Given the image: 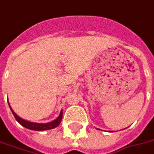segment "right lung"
Wrapping results in <instances>:
<instances>
[{
	"label": "right lung",
	"instance_id": "add662e5",
	"mask_svg": "<svg viewBox=\"0 0 154 154\" xmlns=\"http://www.w3.org/2000/svg\"><path fill=\"white\" fill-rule=\"evenodd\" d=\"M9 104V102H8ZM10 106V105H9ZM10 108H11V106H10ZM12 113L15 116V119L18 121L22 126H24L25 128H27L29 129H32V130H35V131H44V130H48V129H54L55 127L59 125V124L62 121V119H63V110H61L59 116L57 117V119H54L53 121H51L49 123H46V124H40V123H34V122H29V121H27V120H25V119H21L20 117H19L13 111L11 108Z\"/></svg>",
	"mask_w": 154,
	"mask_h": 154
}]
</instances>
